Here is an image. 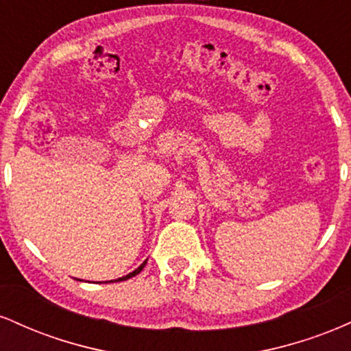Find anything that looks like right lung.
<instances>
[{
    "label": "right lung",
    "instance_id": "1",
    "mask_svg": "<svg viewBox=\"0 0 351 351\" xmlns=\"http://www.w3.org/2000/svg\"><path fill=\"white\" fill-rule=\"evenodd\" d=\"M145 264H147V261H145V263H143L142 265H140L138 269H135L134 272H130V274H128V276H123V277H120V279H115V280H108V282H120V280H127V279H130V277H134V276H136V274H140V272H142V269L145 267Z\"/></svg>",
    "mask_w": 351,
    "mask_h": 351
}]
</instances>
